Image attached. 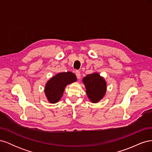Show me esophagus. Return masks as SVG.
<instances>
[{
    "mask_svg": "<svg viewBox=\"0 0 152 152\" xmlns=\"http://www.w3.org/2000/svg\"><path fill=\"white\" fill-rule=\"evenodd\" d=\"M75 75L77 76V78L78 79H80L81 77V75H80V72L79 71H76L75 72Z\"/></svg>",
    "mask_w": 152,
    "mask_h": 152,
    "instance_id": "obj_1",
    "label": "esophagus"
}]
</instances>
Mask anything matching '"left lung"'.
Listing matches in <instances>:
<instances>
[{
    "label": "left lung",
    "instance_id": "left-lung-1",
    "mask_svg": "<svg viewBox=\"0 0 152 152\" xmlns=\"http://www.w3.org/2000/svg\"><path fill=\"white\" fill-rule=\"evenodd\" d=\"M82 82L86 88V93L91 102L97 103L102 99L107 91V82L104 78L95 72L87 75Z\"/></svg>",
    "mask_w": 152,
    "mask_h": 152
}]
</instances>
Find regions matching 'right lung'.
<instances>
[{"label":"right lung","instance_id":"obj_1","mask_svg":"<svg viewBox=\"0 0 152 152\" xmlns=\"http://www.w3.org/2000/svg\"><path fill=\"white\" fill-rule=\"evenodd\" d=\"M77 80L74 73L68 72L59 73L49 80L45 86V94L50 103H56L61 99L65 87Z\"/></svg>","mask_w":152,"mask_h":152}]
</instances>
